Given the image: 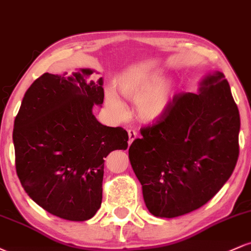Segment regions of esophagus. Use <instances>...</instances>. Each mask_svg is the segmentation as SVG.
Masks as SVG:
<instances>
[{"label": "esophagus", "instance_id": "34e87169", "mask_svg": "<svg viewBox=\"0 0 251 251\" xmlns=\"http://www.w3.org/2000/svg\"><path fill=\"white\" fill-rule=\"evenodd\" d=\"M127 132H128V144H132L135 138L138 137V133L135 132V129H132V128H129Z\"/></svg>", "mask_w": 251, "mask_h": 251}]
</instances>
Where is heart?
Returning a JSON list of instances; mask_svg holds the SVG:
<instances>
[{
	"label": "heart",
	"instance_id": "heart-1",
	"mask_svg": "<svg viewBox=\"0 0 251 251\" xmlns=\"http://www.w3.org/2000/svg\"><path fill=\"white\" fill-rule=\"evenodd\" d=\"M162 75L138 74L124 77L119 81V89L124 97L137 102V112L140 119L154 122L168 112L174 99L175 88L171 81L160 82ZM107 106L119 118L126 116V107L117 93L112 89L106 93Z\"/></svg>",
	"mask_w": 251,
	"mask_h": 251
}]
</instances>
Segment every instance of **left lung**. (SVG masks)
<instances>
[{"mask_svg":"<svg viewBox=\"0 0 251 251\" xmlns=\"http://www.w3.org/2000/svg\"><path fill=\"white\" fill-rule=\"evenodd\" d=\"M201 93L181 92L159 119L140 128L128 157L146 206L174 218L206 204L234 171L240 154V112L221 72Z\"/></svg>","mask_w":251,"mask_h":251,"instance_id":"left-lung-1","label":"left lung"}]
</instances>
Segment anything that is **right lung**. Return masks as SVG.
<instances>
[{"instance_id":"obj_1","label":"right lung","mask_w":251,"mask_h":251,"mask_svg":"<svg viewBox=\"0 0 251 251\" xmlns=\"http://www.w3.org/2000/svg\"><path fill=\"white\" fill-rule=\"evenodd\" d=\"M45 73L25 92L14 122L16 174L28 196L50 214L68 221L93 217L102 201L103 158L127 149L123 127L94 117L103 101L102 79Z\"/></svg>"}]
</instances>
